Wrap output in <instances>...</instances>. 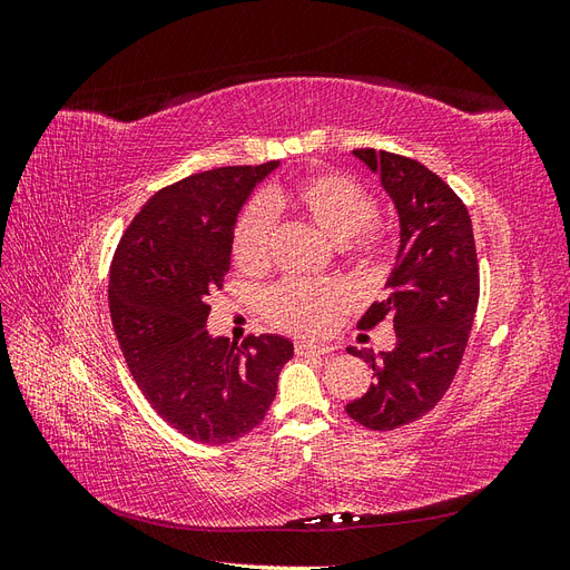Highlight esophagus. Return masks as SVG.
Returning a JSON list of instances; mask_svg holds the SVG:
<instances>
[{
  "label": "esophagus",
  "mask_w": 570,
  "mask_h": 570,
  "mask_svg": "<svg viewBox=\"0 0 570 570\" xmlns=\"http://www.w3.org/2000/svg\"><path fill=\"white\" fill-rule=\"evenodd\" d=\"M295 352H297L299 356H325V354L333 352V347H327V344L308 342V340H297V342H295Z\"/></svg>",
  "instance_id": "esophagus-1"
}]
</instances>
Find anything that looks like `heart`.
<instances>
[{
  "label": "heart",
  "mask_w": 570,
  "mask_h": 570,
  "mask_svg": "<svg viewBox=\"0 0 570 570\" xmlns=\"http://www.w3.org/2000/svg\"><path fill=\"white\" fill-rule=\"evenodd\" d=\"M292 204L295 209L337 245H347L358 233H364L375 214V199L352 178L323 174L302 180L289 195L271 189L266 199L252 202L237 218L233 233L235 264L256 273L268 266L273 209ZM356 254L373 258L377 254L375 235H358ZM344 302V287L335 281H285L266 292L264 304L268 316L289 331L316 333Z\"/></svg>",
  "instance_id": "b5f03b06"
}]
</instances>
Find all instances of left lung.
<instances>
[{
	"label": "left lung",
	"mask_w": 570,
	"mask_h": 570,
	"mask_svg": "<svg viewBox=\"0 0 570 570\" xmlns=\"http://www.w3.org/2000/svg\"><path fill=\"white\" fill-rule=\"evenodd\" d=\"M354 157L381 178L400 218V247L385 283L390 297L358 321L373 327L392 321L396 344L368 358L375 383L344 406L371 430H394L419 421L452 385L478 308V256L469 209L433 170L400 154L354 149Z\"/></svg>",
	"instance_id": "1"
}]
</instances>
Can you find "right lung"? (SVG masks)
I'll list each match as a JSON object with an SVG mask.
<instances>
[{
    "instance_id": "obj_1",
    "label": "right lung",
    "mask_w": 570,
    "mask_h": 570,
    "mask_svg": "<svg viewBox=\"0 0 570 570\" xmlns=\"http://www.w3.org/2000/svg\"><path fill=\"white\" fill-rule=\"evenodd\" d=\"M278 166L214 168L159 189L114 256L109 312L126 364L154 411L195 442L252 433L295 354L283 335L230 347L206 331V299L230 268L237 216Z\"/></svg>"
}]
</instances>
